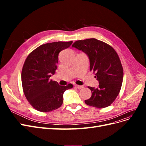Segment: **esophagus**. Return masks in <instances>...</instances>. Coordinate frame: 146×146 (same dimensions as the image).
Here are the masks:
<instances>
[{
  "label": "esophagus",
  "instance_id": "1",
  "mask_svg": "<svg viewBox=\"0 0 146 146\" xmlns=\"http://www.w3.org/2000/svg\"><path fill=\"white\" fill-rule=\"evenodd\" d=\"M75 86H76L77 88H78V89H82V88H83V86H80V85H75Z\"/></svg>",
  "mask_w": 146,
  "mask_h": 146
}]
</instances>
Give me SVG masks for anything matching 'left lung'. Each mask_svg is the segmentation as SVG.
I'll use <instances>...</instances> for the list:
<instances>
[{
    "label": "left lung",
    "instance_id": "1",
    "mask_svg": "<svg viewBox=\"0 0 146 146\" xmlns=\"http://www.w3.org/2000/svg\"><path fill=\"white\" fill-rule=\"evenodd\" d=\"M72 46L88 55L90 70L99 82L96 89L88 86L92 95L85 100V104L99 108L108 107L117 97L123 80V68L117 52L110 45L95 38L77 41Z\"/></svg>",
    "mask_w": 146,
    "mask_h": 146
}]
</instances>
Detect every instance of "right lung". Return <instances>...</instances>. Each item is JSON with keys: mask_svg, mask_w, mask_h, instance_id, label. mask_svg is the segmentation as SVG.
I'll return each mask as SVG.
<instances>
[{"mask_svg": "<svg viewBox=\"0 0 146 146\" xmlns=\"http://www.w3.org/2000/svg\"><path fill=\"white\" fill-rule=\"evenodd\" d=\"M72 43L44 44L30 52L25 61L21 72L23 92L30 104L39 111L47 113L60 108L64 91L73 87L71 83L60 86L50 79L57 69L59 53Z\"/></svg>", "mask_w": 146, "mask_h": 146, "instance_id": "obj_1", "label": "right lung"}]
</instances>
